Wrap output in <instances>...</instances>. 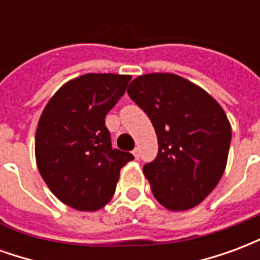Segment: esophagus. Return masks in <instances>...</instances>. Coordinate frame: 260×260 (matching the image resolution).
I'll return each instance as SVG.
<instances>
[{
  "mask_svg": "<svg viewBox=\"0 0 260 260\" xmlns=\"http://www.w3.org/2000/svg\"><path fill=\"white\" fill-rule=\"evenodd\" d=\"M132 153H134V156H135V158L141 157V154H139V149H138V147H135V149L132 150Z\"/></svg>",
  "mask_w": 260,
  "mask_h": 260,
  "instance_id": "esophagus-1",
  "label": "esophagus"
}]
</instances>
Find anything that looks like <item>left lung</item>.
<instances>
[{
  "instance_id": "left-lung-1",
  "label": "left lung",
  "mask_w": 260,
  "mask_h": 260,
  "mask_svg": "<svg viewBox=\"0 0 260 260\" xmlns=\"http://www.w3.org/2000/svg\"><path fill=\"white\" fill-rule=\"evenodd\" d=\"M128 94L157 134L156 158L143 166L154 198L170 210H186L216 188L227 164L231 126L214 99L174 74L142 75Z\"/></svg>"
}]
</instances>
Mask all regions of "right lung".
<instances>
[{"label":"right lung","instance_id":"obj_1","mask_svg":"<svg viewBox=\"0 0 260 260\" xmlns=\"http://www.w3.org/2000/svg\"><path fill=\"white\" fill-rule=\"evenodd\" d=\"M129 75L86 74L59 89L36 131V161L54 195L76 210L94 212L113 198L119 170L134 160L111 147L106 115L126 90Z\"/></svg>","mask_w":260,"mask_h":260}]
</instances>
